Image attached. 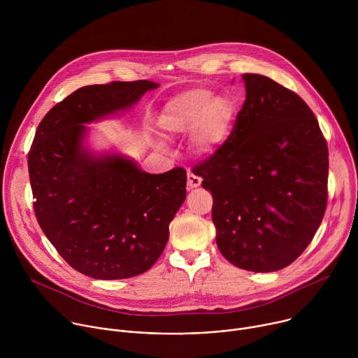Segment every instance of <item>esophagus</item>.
I'll list each match as a JSON object with an SVG mask.
<instances>
[{"label":"esophagus","instance_id":"34e87169","mask_svg":"<svg viewBox=\"0 0 358 358\" xmlns=\"http://www.w3.org/2000/svg\"><path fill=\"white\" fill-rule=\"evenodd\" d=\"M201 182H202L201 177L195 176L194 173H188V176H187V188L188 189H194V188L199 187Z\"/></svg>","mask_w":358,"mask_h":358}]
</instances>
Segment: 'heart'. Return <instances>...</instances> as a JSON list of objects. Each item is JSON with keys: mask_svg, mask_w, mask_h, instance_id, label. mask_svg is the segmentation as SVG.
Masks as SVG:
<instances>
[{"mask_svg": "<svg viewBox=\"0 0 358 358\" xmlns=\"http://www.w3.org/2000/svg\"><path fill=\"white\" fill-rule=\"evenodd\" d=\"M236 113L238 103L232 96L214 94L207 87H194L167 101L157 124L169 136L191 131L195 148L203 155H211L228 140Z\"/></svg>", "mask_w": 358, "mask_h": 358, "instance_id": "obj_1", "label": "heart"}]
</instances>
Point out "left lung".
Returning <instances> with one entry per match:
<instances>
[{
	"label": "left lung",
	"instance_id": "8db88e82",
	"mask_svg": "<svg viewBox=\"0 0 358 358\" xmlns=\"http://www.w3.org/2000/svg\"><path fill=\"white\" fill-rule=\"evenodd\" d=\"M242 79L246 100L231 136L194 171L213 194L224 258L275 272L300 257L322 224L329 150L301 97L264 75Z\"/></svg>",
	"mask_w": 358,
	"mask_h": 358
}]
</instances>
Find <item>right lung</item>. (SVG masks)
Listing matches in <instances>:
<instances>
[{
    "label": "right lung",
    "instance_id": "obj_1",
    "mask_svg": "<svg viewBox=\"0 0 358 358\" xmlns=\"http://www.w3.org/2000/svg\"><path fill=\"white\" fill-rule=\"evenodd\" d=\"M160 85L150 80L83 86L50 109L28 155L34 210L61 257L93 279H127L163 253L187 195L177 167L148 174L119 152H93L86 124L133 108Z\"/></svg>",
    "mask_w": 358,
    "mask_h": 358
}]
</instances>
